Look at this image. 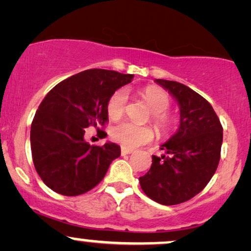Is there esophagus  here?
<instances>
[{
    "label": "esophagus",
    "mask_w": 251,
    "mask_h": 251,
    "mask_svg": "<svg viewBox=\"0 0 251 251\" xmlns=\"http://www.w3.org/2000/svg\"><path fill=\"white\" fill-rule=\"evenodd\" d=\"M132 153H133L132 149H128V148H125V147L122 148V155H123V156H124V155H128V154H132Z\"/></svg>",
    "instance_id": "34e87169"
}]
</instances>
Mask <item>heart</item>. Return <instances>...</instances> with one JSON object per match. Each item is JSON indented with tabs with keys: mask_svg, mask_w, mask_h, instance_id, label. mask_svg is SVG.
<instances>
[{
	"mask_svg": "<svg viewBox=\"0 0 251 251\" xmlns=\"http://www.w3.org/2000/svg\"><path fill=\"white\" fill-rule=\"evenodd\" d=\"M141 96L151 110V120L160 134L166 135L171 132L174 127V118L167 113L170 106L169 96L162 89L149 85L141 90ZM127 104V94L123 89H119L111 95L106 104L107 116L111 119L117 120L122 118L125 113ZM111 138L117 144L125 148H135L138 146L147 144L153 139V129L148 126H138L129 122L117 124L111 128Z\"/></svg>",
	"mask_w": 251,
	"mask_h": 251,
	"instance_id": "1",
	"label": "heart"
}]
</instances>
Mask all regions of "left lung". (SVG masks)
<instances>
[{"label":"left lung","instance_id":"8db88e82","mask_svg":"<svg viewBox=\"0 0 251 251\" xmlns=\"http://www.w3.org/2000/svg\"><path fill=\"white\" fill-rule=\"evenodd\" d=\"M179 105V127L161 146L167 155H153L141 176L142 191L162 205L188 201L207 185L217 170L223 145V126L213 107L192 89L175 81L155 80Z\"/></svg>","mask_w":251,"mask_h":251}]
</instances>
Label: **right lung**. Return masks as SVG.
<instances>
[{
    "label": "right lung",
    "instance_id": "add662e5",
    "mask_svg": "<svg viewBox=\"0 0 251 251\" xmlns=\"http://www.w3.org/2000/svg\"><path fill=\"white\" fill-rule=\"evenodd\" d=\"M132 78V74L88 69L46 95L31 125L30 140L34 168L50 189L78 196L104 178L111 162L120 156V147L113 142L90 146L84 140L85 128L105 125L107 100Z\"/></svg>",
    "mask_w": 251,
    "mask_h": 251
}]
</instances>
